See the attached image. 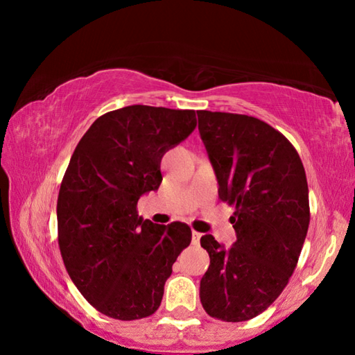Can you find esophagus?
I'll use <instances>...</instances> for the list:
<instances>
[{"mask_svg":"<svg viewBox=\"0 0 355 355\" xmlns=\"http://www.w3.org/2000/svg\"><path fill=\"white\" fill-rule=\"evenodd\" d=\"M200 236H202V233L192 230V244H199Z\"/></svg>","mask_w":355,"mask_h":355,"instance_id":"34e87169","label":"esophagus"}]
</instances>
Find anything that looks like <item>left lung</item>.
Here are the masks:
<instances>
[{
    "label": "left lung",
    "mask_w": 355,
    "mask_h": 355,
    "mask_svg": "<svg viewBox=\"0 0 355 355\" xmlns=\"http://www.w3.org/2000/svg\"><path fill=\"white\" fill-rule=\"evenodd\" d=\"M199 131L219 183V199L235 207L236 232L225 250L200 238L209 255L200 300L209 316L241 322L263 313L296 269L310 224L309 184L299 153L263 120L197 111Z\"/></svg>",
    "instance_id": "1"
}]
</instances>
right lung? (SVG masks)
Instances as JSON below:
<instances>
[{
    "label": "right lung",
    "instance_id": "1",
    "mask_svg": "<svg viewBox=\"0 0 355 355\" xmlns=\"http://www.w3.org/2000/svg\"><path fill=\"white\" fill-rule=\"evenodd\" d=\"M196 125L192 110L133 105L100 116L78 142L58 196V243L70 279L100 313L133 321L158 310L192 233L183 222L144 220L137 200L159 188L163 155Z\"/></svg>",
    "mask_w": 355,
    "mask_h": 355
}]
</instances>
